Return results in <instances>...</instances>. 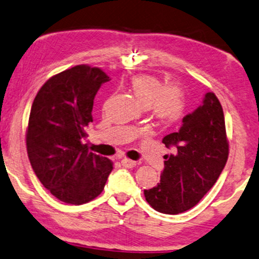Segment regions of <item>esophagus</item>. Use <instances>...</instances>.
<instances>
[{
    "instance_id": "1",
    "label": "esophagus",
    "mask_w": 259,
    "mask_h": 259,
    "mask_svg": "<svg viewBox=\"0 0 259 259\" xmlns=\"http://www.w3.org/2000/svg\"><path fill=\"white\" fill-rule=\"evenodd\" d=\"M121 163H122V166L126 167V168H133V167L137 166L136 161H132L130 159H122L121 160Z\"/></svg>"
}]
</instances>
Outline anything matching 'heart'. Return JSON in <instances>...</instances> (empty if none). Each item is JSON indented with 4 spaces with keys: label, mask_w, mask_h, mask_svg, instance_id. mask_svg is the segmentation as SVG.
<instances>
[{
    "label": "heart",
    "mask_w": 259,
    "mask_h": 259,
    "mask_svg": "<svg viewBox=\"0 0 259 259\" xmlns=\"http://www.w3.org/2000/svg\"><path fill=\"white\" fill-rule=\"evenodd\" d=\"M130 88L137 100L145 108L149 106L160 122H176L183 115L184 94L178 86H162V82L155 76L139 74L131 78Z\"/></svg>",
    "instance_id": "obj_1"
}]
</instances>
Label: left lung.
I'll return each instance as SVG.
<instances>
[{"instance_id": "8db88e82", "label": "left lung", "mask_w": 259, "mask_h": 259, "mask_svg": "<svg viewBox=\"0 0 259 259\" xmlns=\"http://www.w3.org/2000/svg\"><path fill=\"white\" fill-rule=\"evenodd\" d=\"M162 143L172 153L163 156L160 183L144 190V196L157 212L178 214L199 203L227 163L229 144L215 94L206 93L202 104L183 117L178 132L167 135Z\"/></svg>"}]
</instances>
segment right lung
Wrapping results in <instances>:
<instances>
[{"mask_svg":"<svg viewBox=\"0 0 259 259\" xmlns=\"http://www.w3.org/2000/svg\"><path fill=\"white\" fill-rule=\"evenodd\" d=\"M108 81L102 69L76 65L52 76L33 99L27 155L39 182L63 202L82 205L96 199L112 171L110 160L82 144L93 122L94 97Z\"/></svg>","mask_w":259,"mask_h":259,"instance_id":"obj_1","label":"right lung"}]
</instances>
